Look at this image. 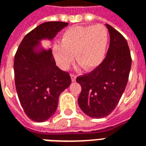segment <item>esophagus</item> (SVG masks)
Instances as JSON below:
<instances>
[{"label": "esophagus", "mask_w": 146, "mask_h": 146, "mask_svg": "<svg viewBox=\"0 0 146 146\" xmlns=\"http://www.w3.org/2000/svg\"><path fill=\"white\" fill-rule=\"evenodd\" d=\"M70 76H71V80H72V81H73V82L76 81V74H74V73H70Z\"/></svg>", "instance_id": "34e87169"}]
</instances>
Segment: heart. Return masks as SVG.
<instances>
[{
	"label": "heart",
	"mask_w": 146,
	"mask_h": 146,
	"mask_svg": "<svg viewBox=\"0 0 146 146\" xmlns=\"http://www.w3.org/2000/svg\"><path fill=\"white\" fill-rule=\"evenodd\" d=\"M62 44H55L52 52L58 66L69 68L74 58L85 70H92L104 60L109 43V33L102 25L76 26L62 35Z\"/></svg>",
	"instance_id": "b5f03b06"
}]
</instances>
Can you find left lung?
<instances>
[{
  "label": "left lung",
  "mask_w": 146,
  "mask_h": 146,
  "mask_svg": "<svg viewBox=\"0 0 146 146\" xmlns=\"http://www.w3.org/2000/svg\"><path fill=\"white\" fill-rule=\"evenodd\" d=\"M110 44L100 66L91 73L76 78L81 86L78 98L80 109L88 116L102 118L110 115L125 90L131 67L127 42L121 33L106 24Z\"/></svg>",
  "instance_id": "1"
}]
</instances>
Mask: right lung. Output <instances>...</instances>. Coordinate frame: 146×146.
Returning <instances> with one entry per match:
<instances>
[{"instance_id": "right-lung-1", "label": "right lung", "mask_w": 146, "mask_h": 146, "mask_svg": "<svg viewBox=\"0 0 146 146\" xmlns=\"http://www.w3.org/2000/svg\"><path fill=\"white\" fill-rule=\"evenodd\" d=\"M68 23L47 22L24 36L15 55V83L19 99L27 116L44 122L55 112L58 97L71 84L70 73L55 65L51 49L35 53L43 38L52 39Z\"/></svg>"}]
</instances>
